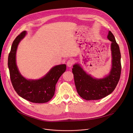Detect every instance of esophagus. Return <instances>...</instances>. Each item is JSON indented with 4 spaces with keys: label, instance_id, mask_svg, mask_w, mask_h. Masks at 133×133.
I'll return each instance as SVG.
<instances>
[{
    "label": "esophagus",
    "instance_id": "34e87169",
    "mask_svg": "<svg viewBox=\"0 0 133 133\" xmlns=\"http://www.w3.org/2000/svg\"><path fill=\"white\" fill-rule=\"evenodd\" d=\"M74 64V60L72 59H69L67 62V65L68 67H70L72 66V65Z\"/></svg>",
    "mask_w": 133,
    "mask_h": 133
}]
</instances>
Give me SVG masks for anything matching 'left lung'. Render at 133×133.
I'll return each mask as SVG.
<instances>
[{
  "instance_id": "8db88e82",
  "label": "left lung",
  "mask_w": 133,
  "mask_h": 133,
  "mask_svg": "<svg viewBox=\"0 0 133 133\" xmlns=\"http://www.w3.org/2000/svg\"><path fill=\"white\" fill-rule=\"evenodd\" d=\"M107 38L111 42V68L108 75L103 78L92 77L78 64L73 65L72 72L79 95L86 101L98 100L111 94L116 88L121 76V55L114 36L109 31Z\"/></svg>"
}]
</instances>
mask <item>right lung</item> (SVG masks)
Segmentation results:
<instances>
[{
	"instance_id": "right-lung-1",
	"label": "right lung",
	"mask_w": 133,
	"mask_h": 133,
	"mask_svg": "<svg viewBox=\"0 0 133 133\" xmlns=\"http://www.w3.org/2000/svg\"><path fill=\"white\" fill-rule=\"evenodd\" d=\"M26 34V31H23L12 43L8 59L10 80L15 90L24 99L35 103H47L54 96L56 84L66 71V65L61 64L53 67L39 79H27L23 77L18 69L16 55L18 45Z\"/></svg>"
}]
</instances>
